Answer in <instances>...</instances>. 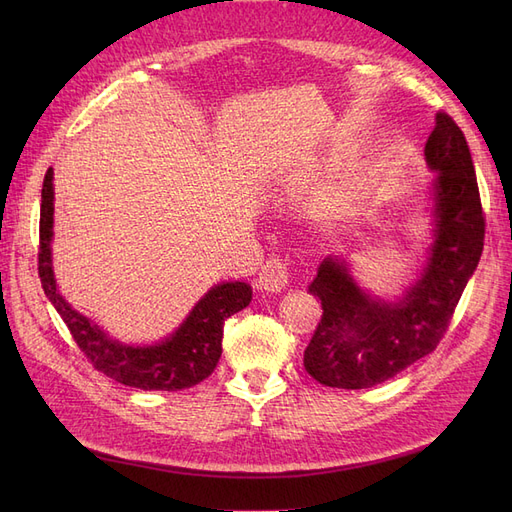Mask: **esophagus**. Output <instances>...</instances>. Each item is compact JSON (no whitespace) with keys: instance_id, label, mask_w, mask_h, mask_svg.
<instances>
[{"instance_id":"1","label":"esophagus","mask_w":512,"mask_h":512,"mask_svg":"<svg viewBox=\"0 0 512 512\" xmlns=\"http://www.w3.org/2000/svg\"><path fill=\"white\" fill-rule=\"evenodd\" d=\"M288 277H290V267L288 262L280 256H273L265 262V267L260 271V288L267 292H280L288 286Z\"/></svg>"}]
</instances>
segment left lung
<instances>
[{"label":"left lung","instance_id":"8db88e82","mask_svg":"<svg viewBox=\"0 0 512 512\" xmlns=\"http://www.w3.org/2000/svg\"><path fill=\"white\" fill-rule=\"evenodd\" d=\"M436 179L427 265L399 301L371 297L344 260L324 258L309 292L322 318L303 354L307 374L333 389H369L438 348L485 241V213L470 147L451 115L438 113L425 145Z\"/></svg>","mask_w":512,"mask_h":512}]
</instances>
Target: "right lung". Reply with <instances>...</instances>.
<instances>
[{"instance_id": "add662e5", "label": "right lung", "mask_w": 512, "mask_h": 512, "mask_svg": "<svg viewBox=\"0 0 512 512\" xmlns=\"http://www.w3.org/2000/svg\"><path fill=\"white\" fill-rule=\"evenodd\" d=\"M53 211V168H49L42 183L38 275L44 294L64 318L87 361L104 376L143 391H181L209 378L222 356L224 320L250 305L252 286L245 282L213 286L194 305L181 327L156 346L119 344L98 324L72 309L57 290L51 258Z\"/></svg>"}]
</instances>
